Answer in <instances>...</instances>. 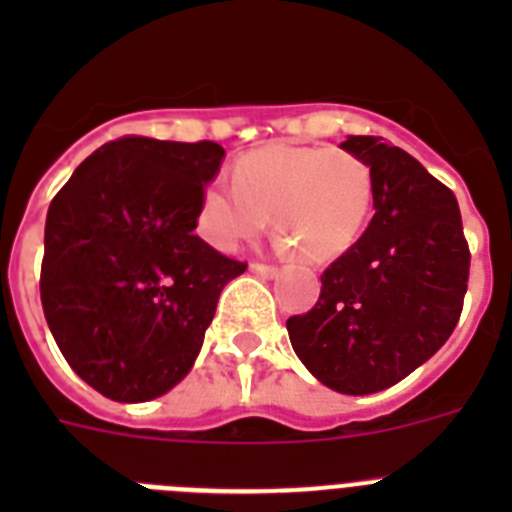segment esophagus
I'll return each mask as SVG.
<instances>
[{"label":"esophagus","instance_id":"esophagus-1","mask_svg":"<svg viewBox=\"0 0 512 512\" xmlns=\"http://www.w3.org/2000/svg\"><path fill=\"white\" fill-rule=\"evenodd\" d=\"M251 271H253V274H259V277H266V279L277 277V274H279L277 266H271V264H259V261H253V264H251Z\"/></svg>","mask_w":512,"mask_h":512}]
</instances>
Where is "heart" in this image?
<instances>
[{"mask_svg": "<svg viewBox=\"0 0 512 512\" xmlns=\"http://www.w3.org/2000/svg\"><path fill=\"white\" fill-rule=\"evenodd\" d=\"M235 184H207L200 233L217 251H235L269 225L312 264L338 259L364 230L374 200L369 166L325 146H264L233 166Z\"/></svg>", "mask_w": 512, "mask_h": 512, "instance_id": "b5f03b06", "label": "heart"}]
</instances>
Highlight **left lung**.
Instances as JSON below:
<instances>
[{
  "mask_svg": "<svg viewBox=\"0 0 512 512\" xmlns=\"http://www.w3.org/2000/svg\"><path fill=\"white\" fill-rule=\"evenodd\" d=\"M343 151L369 166L374 217L320 274L315 307L287 320L302 364L343 395H372L415 372L449 341L469 282V243L454 192L377 135Z\"/></svg>",
  "mask_w": 512,
  "mask_h": 512,
  "instance_id": "left-lung-1",
  "label": "left lung"
}]
</instances>
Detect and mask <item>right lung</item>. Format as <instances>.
<instances>
[{"label":"right lung","mask_w":512,"mask_h":512,"mask_svg":"<svg viewBox=\"0 0 512 512\" xmlns=\"http://www.w3.org/2000/svg\"><path fill=\"white\" fill-rule=\"evenodd\" d=\"M225 151L122 135L81 161L45 217L40 302L63 359L99 395H164L200 354L248 264L194 235Z\"/></svg>","instance_id":"1"}]
</instances>
